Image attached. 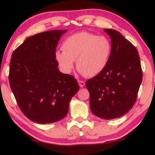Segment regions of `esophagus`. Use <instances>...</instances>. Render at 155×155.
Segmentation results:
<instances>
[{"instance_id": "esophagus-1", "label": "esophagus", "mask_w": 155, "mask_h": 155, "mask_svg": "<svg viewBox=\"0 0 155 155\" xmlns=\"http://www.w3.org/2000/svg\"><path fill=\"white\" fill-rule=\"evenodd\" d=\"M78 83H79V86L81 87H83L85 85V82L84 81H81V80H79V81H78Z\"/></svg>"}]
</instances>
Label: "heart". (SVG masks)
Segmentation results:
<instances>
[{"mask_svg":"<svg viewBox=\"0 0 155 155\" xmlns=\"http://www.w3.org/2000/svg\"><path fill=\"white\" fill-rule=\"evenodd\" d=\"M63 51L54 53L55 60L65 74H70L76 66L81 74L95 76L106 68L111 54V44L105 36L88 32L69 35L62 44Z\"/></svg>","mask_w":155,"mask_h":155,"instance_id":"obj_1","label":"heart"}]
</instances>
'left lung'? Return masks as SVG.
I'll return each instance as SVG.
<instances>
[{
	"instance_id": "1",
	"label": "left lung",
	"mask_w": 155,
	"mask_h": 155,
	"mask_svg": "<svg viewBox=\"0 0 155 155\" xmlns=\"http://www.w3.org/2000/svg\"><path fill=\"white\" fill-rule=\"evenodd\" d=\"M109 35L111 54L100 74L86 81L90 109L105 120L118 118L132 108L142 81L143 72L136 48L120 32L104 29Z\"/></svg>"
}]
</instances>
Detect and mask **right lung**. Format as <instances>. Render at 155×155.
Wrapping results in <instances>:
<instances>
[{
    "label": "right lung",
    "mask_w": 155,
    "mask_h": 155,
    "mask_svg": "<svg viewBox=\"0 0 155 155\" xmlns=\"http://www.w3.org/2000/svg\"><path fill=\"white\" fill-rule=\"evenodd\" d=\"M67 30L49 31L27 38L12 55L8 80L19 108L39 124L67 115L71 99L79 90L74 76L58 69L54 53Z\"/></svg>",
    "instance_id": "add662e5"
}]
</instances>
